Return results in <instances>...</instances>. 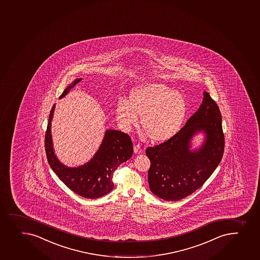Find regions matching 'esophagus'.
<instances>
[{"instance_id": "1", "label": "esophagus", "mask_w": 260, "mask_h": 260, "mask_svg": "<svg viewBox=\"0 0 260 260\" xmlns=\"http://www.w3.org/2000/svg\"><path fill=\"white\" fill-rule=\"evenodd\" d=\"M142 148L139 144L134 145V153L136 154H139V153H142Z\"/></svg>"}]
</instances>
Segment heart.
<instances>
[{
	"instance_id": "heart-1",
	"label": "heart",
	"mask_w": 260,
	"mask_h": 260,
	"mask_svg": "<svg viewBox=\"0 0 260 260\" xmlns=\"http://www.w3.org/2000/svg\"><path fill=\"white\" fill-rule=\"evenodd\" d=\"M186 98L164 83H147L134 88L128 102L120 100L117 118L124 131H129L141 116V127L152 142H162L175 137L187 115Z\"/></svg>"
}]
</instances>
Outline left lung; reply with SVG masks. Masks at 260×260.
<instances>
[{
	"instance_id": "8db88e82",
	"label": "left lung",
	"mask_w": 260,
	"mask_h": 260,
	"mask_svg": "<svg viewBox=\"0 0 260 260\" xmlns=\"http://www.w3.org/2000/svg\"><path fill=\"white\" fill-rule=\"evenodd\" d=\"M199 131L206 133V141L198 151H190V139ZM223 152L222 116L217 103L205 91L198 111L175 137L146 149L151 162L147 174L151 191L165 201L190 196L211 177Z\"/></svg>"
}]
</instances>
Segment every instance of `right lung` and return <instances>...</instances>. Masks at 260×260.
Wrapping results in <instances>:
<instances>
[{
	"label": "right lung",
	"instance_id": "obj_1",
	"mask_svg": "<svg viewBox=\"0 0 260 260\" xmlns=\"http://www.w3.org/2000/svg\"><path fill=\"white\" fill-rule=\"evenodd\" d=\"M82 80L78 78L68 86L59 98ZM54 105L48 118L45 134V151L49 166L59 179L78 196L88 199H96L109 193L114 187L113 173L118 166L132 158L133 143L128 134L115 129H107L99 150L91 160L78 168H68L62 165L54 155L51 138V120Z\"/></svg>",
	"mask_w": 260,
	"mask_h": 260
}]
</instances>
